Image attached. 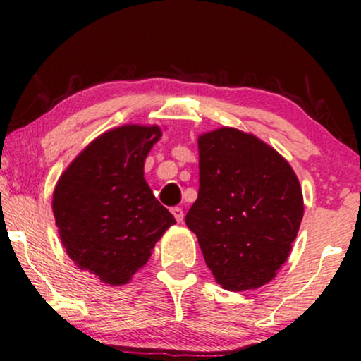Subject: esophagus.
I'll return each mask as SVG.
<instances>
[{"label":"esophagus","mask_w":361,"mask_h":361,"mask_svg":"<svg viewBox=\"0 0 361 361\" xmlns=\"http://www.w3.org/2000/svg\"><path fill=\"white\" fill-rule=\"evenodd\" d=\"M171 214L174 215V219L179 221V224H180L182 220H184V212H182V209H179V207H172Z\"/></svg>","instance_id":"esophagus-1"}]
</instances>
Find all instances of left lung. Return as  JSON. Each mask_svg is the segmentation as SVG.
Instances as JSON below:
<instances>
[{"label": "left lung", "instance_id": "1", "mask_svg": "<svg viewBox=\"0 0 361 361\" xmlns=\"http://www.w3.org/2000/svg\"><path fill=\"white\" fill-rule=\"evenodd\" d=\"M199 197L185 215L205 263L224 289L269 283L286 263L304 215L293 167L235 128L199 136Z\"/></svg>", "mask_w": 361, "mask_h": 361}]
</instances>
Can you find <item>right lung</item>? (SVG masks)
<instances>
[{"mask_svg":"<svg viewBox=\"0 0 361 361\" xmlns=\"http://www.w3.org/2000/svg\"><path fill=\"white\" fill-rule=\"evenodd\" d=\"M159 126L103 133L59 179L52 210L67 255L111 286L126 284L176 219L145 180V159Z\"/></svg>","mask_w":361,"mask_h":361,"instance_id":"right-lung-1","label":"right lung"}]
</instances>
